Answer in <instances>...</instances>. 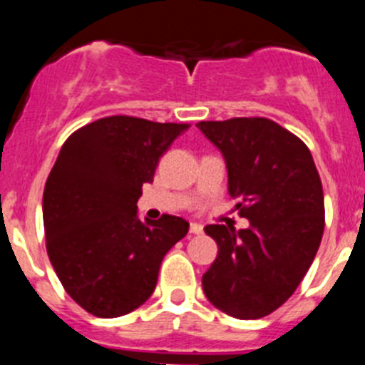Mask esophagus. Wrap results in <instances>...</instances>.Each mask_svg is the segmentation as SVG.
<instances>
[{"label": "esophagus", "mask_w": 365, "mask_h": 365, "mask_svg": "<svg viewBox=\"0 0 365 365\" xmlns=\"http://www.w3.org/2000/svg\"><path fill=\"white\" fill-rule=\"evenodd\" d=\"M190 234H202V225H199V222H190Z\"/></svg>", "instance_id": "esophagus-1"}]
</instances>
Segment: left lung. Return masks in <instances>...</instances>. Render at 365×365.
I'll use <instances>...</instances> for the list:
<instances>
[{"mask_svg": "<svg viewBox=\"0 0 365 365\" xmlns=\"http://www.w3.org/2000/svg\"><path fill=\"white\" fill-rule=\"evenodd\" d=\"M228 172V193L248 219L235 230L208 225L219 252L202 274V291L240 320L283 305L312 265L324 234V190L309 148L269 118L199 122Z\"/></svg>", "mask_w": 365, "mask_h": 365, "instance_id": "left-lung-1", "label": "left lung"}]
</instances>
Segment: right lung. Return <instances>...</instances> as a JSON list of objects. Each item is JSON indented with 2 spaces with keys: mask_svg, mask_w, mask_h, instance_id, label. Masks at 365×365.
<instances>
[{
  "mask_svg": "<svg viewBox=\"0 0 365 365\" xmlns=\"http://www.w3.org/2000/svg\"><path fill=\"white\" fill-rule=\"evenodd\" d=\"M186 128L100 118L74 131L58 153L43 190L47 254L67 294L98 318L140 307L166 252L188 234L182 217L140 221L137 208L160 155Z\"/></svg>",
  "mask_w": 365,
  "mask_h": 365,
  "instance_id": "obj_1",
  "label": "right lung"
}]
</instances>
